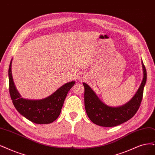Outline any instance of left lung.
<instances>
[{
  "instance_id": "8db88e82",
  "label": "left lung",
  "mask_w": 155,
  "mask_h": 155,
  "mask_svg": "<svg viewBox=\"0 0 155 155\" xmlns=\"http://www.w3.org/2000/svg\"><path fill=\"white\" fill-rule=\"evenodd\" d=\"M143 78L139 89L131 99L119 107H110L104 104L91 88L83 83L84 86V104L87 115L93 123L104 127H112L127 122L138 110L142 99L143 91L146 83L147 73L143 64Z\"/></svg>"
}]
</instances>
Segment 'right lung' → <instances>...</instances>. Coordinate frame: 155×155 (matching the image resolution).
I'll use <instances>...</instances> for the list:
<instances>
[{
  "mask_svg": "<svg viewBox=\"0 0 155 155\" xmlns=\"http://www.w3.org/2000/svg\"><path fill=\"white\" fill-rule=\"evenodd\" d=\"M11 59L8 71L9 89L11 98L18 112L28 120L36 124H50L57 119L68 91L75 82H67L47 98L41 100H28L21 98L15 85L12 71Z\"/></svg>",
  "mask_w": 155,
  "mask_h": 155,
  "instance_id": "add662e5",
  "label": "right lung"
}]
</instances>
